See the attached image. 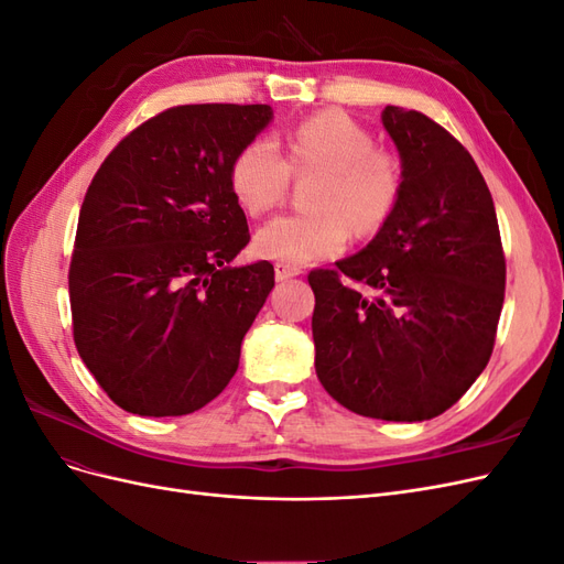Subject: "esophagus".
<instances>
[{
    "instance_id": "obj_1",
    "label": "esophagus",
    "mask_w": 564,
    "mask_h": 564,
    "mask_svg": "<svg viewBox=\"0 0 564 564\" xmlns=\"http://www.w3.org/2000/svg\"><path fill=\"white\" fill-rule=\"evenodd\" d=\"M301 275V268L296 265H289V263H275V278L282 282V280H289V278H296Z\"/></svg>"
}]
</instances>
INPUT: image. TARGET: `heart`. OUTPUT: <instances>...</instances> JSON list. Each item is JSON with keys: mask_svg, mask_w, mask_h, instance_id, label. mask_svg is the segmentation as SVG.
<instances>
[{"mask_svg": "<svg viewBox=\"0 0 564 564\" xmlns=\"http://www.w3.org/2000/svg\"><path fill=\"white\" fill-rule=\"evenodd\" d=\"M289 162L268 139L249 141L230 164V187L251 216L284 202L292 169L324 172L315 195V214L272 218L256 232V249L265 259L305 265L332 259L348 242L352 228L377 232L395 214L402 197V166L377 148L371 131L338 110L305 117L286 133Z\"/></svg>", "mask_w": 564, "mask_h": 564, "instance_id": "b5f03b06", "label": "heart"}]
</instances>
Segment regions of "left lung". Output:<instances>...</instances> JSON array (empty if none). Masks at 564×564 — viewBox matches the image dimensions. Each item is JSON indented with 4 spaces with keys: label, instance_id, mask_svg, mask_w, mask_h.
<instances>
[{
    "label": "left lung",
    "instance_id": "1",
    "mask_svg": "<svg viewBox=\"0 0 564 564\" xmlns=\"http://www.w3.org/2000/svg\"><path fill=\"white\" fill-rule=\"evenodd\" d=\"M402 197L377 237L336 270H313L315 371L350 412L425 421L489 362L506 259L489 187L431 117L386 106Z\"/></svg>",
    "mask_w": 564,
    "mask_h": 564
}]
</instances>
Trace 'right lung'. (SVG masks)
<instances>
[{
  "mask_svg": "<svg viewBox=\"0 0 564 564\" xmlns=\"http://www.w3.org/2000/svg\"><path fill=\"white\" fill-rule=\"evenodd\" d=\"M270 119V106L169 108L89 185L67 272L73 336L124 412L193 414L235 377L275 268L230 265L249 245L230 164Z\"/></svg>",
  "mask_w": 564,
  "mask_h": 564,
  "instance_id": "add662e5",
  "label": "right lung"
}]
</instances>
